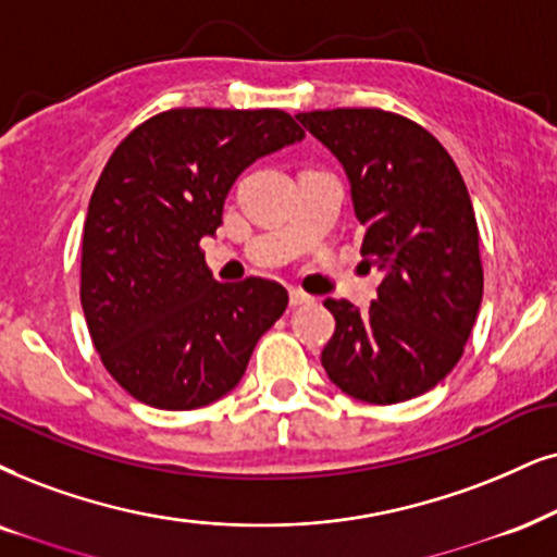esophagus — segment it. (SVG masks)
I'll return each instance as SVG.
<instances>
[{
	"mask_svg": "<svg viewBox=\"0 0 557 557\" xmlns=\"http://www.w3.org/2000/svg\"><path fill=\"white\" fill-rule=\"evenodd\" d=\"M308 302H313L311 295H306V293H300V290H290V306H293V308L308 306Z\"/></svg>",
	"mask_w": 557,
	"mask_h": 557,
	"instance_id": "34e87169",
	"label": "esophagus"
}]
</instances>
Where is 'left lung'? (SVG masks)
Listing matches in <instances>:
<instances>
[{"label":"left lung","mask_w":557,"mask_h":557,"mask_svg":"<svg viewBox=\"0 0 557 557\" xmlns=\"http://www.w3.org/2000/svg\"><path fill=\"white\" fill-rule=\"evenodd\" d=\"M339 159L364 226L362 264L383 272L368 311L326 298L331 383L364 404L417 398L462 357L483 298L478 223L455 161L432 133L375 108L298 112Z\"/></svg>","instance_id":"obj_1"}]
</instances>
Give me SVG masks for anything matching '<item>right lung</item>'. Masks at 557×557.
Masks as SVG:
<instances>
[{"instance_id":"add662e5","label":"right lung","mask_w":557,"mask_h":557,"mask_svg":"<svg viewBox=\"0 0 557 557\" xmlns=\"http://www.w3.org/2000/svg\"><path fill=\"white\" fill-rule=\"evenodd\" d=\"M306 138L283 110L180 108L123 138L91 193L82 308L102 364L133 398L189 411L238 385L285 313L280 283H218L200 242L246 166Z\"/></svg>"}]
</instances>
